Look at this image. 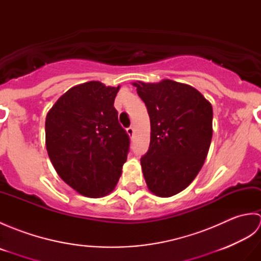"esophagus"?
Instances as JSON below:
<instances>
[{
    "label": "esophagus",
    "instance_id": "obj_1",
    "mask_svg": "<svg viewBox=\"0 0 261 261\" xmlns=\"http://www.w3.org/2000/svg\"><path fill=\"white\" fill-rule=\"evenodd\" d=\"M126 134L129 135V137H130V138L134 137V134H135V129H134V127H132V126H129V127H127V129H126Z\"/></svg>",
    "mask_w": 261,
    "mask_h": 261
}]
</instances>
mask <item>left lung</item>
<instances>
[{"label":"left lung","instance_id":"obj_1","mask_svg":"<svg viewBox=\"0 0 261 261\" xmlns=\"http://www.w3.org/2000/svg\"><path fill=\"white\" fill-rule=\"evenodd\" d=\"M150 118V146L141 167L147 186L160 197L191 184L206 159L212 140V105L196 88L164 80L132 83Z\"/></svg>","mask_w":261,"mask_h":261}]
</instances>
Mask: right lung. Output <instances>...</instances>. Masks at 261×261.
Masks as SVG:
<instances>
[{
    "label": "right lung",
    "mask_w": 261,
    "mask_h": 261,
    "mask_svg": "<svg viewBox=\"0 0 261 261\" xmlns=\"http://www.w3.org/2000/svg\"><path fill=\"white\" fill-rule=\"evenodd\" d=\"M119 90L96 81L76 85L47 114L46 147L54 168L87 197L114 190L129 152V136L113 107Z\"/></svg>",
    "instance_id": "add662e5"
}]
</instances>
